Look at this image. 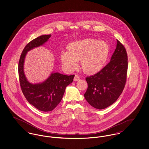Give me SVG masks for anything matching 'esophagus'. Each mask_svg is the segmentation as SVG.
<instances>
[{
	"instance_id": "obj_1",
	"label": "esophagus",
	"mask_w": 149,
	"mask_h": 149,
	"mask_svg": "<svg viewBox=\"0 0 149 149\" xmlns=\"http://www.w3.org/2000/svg\"><path fill=\"white\" fill-rule=\"evenodd\" d=\"M79 79H80L79 76L78 75H75V77L74 78V81H78Z\"/></svg>"
}]
</instances>
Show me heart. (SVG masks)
Returning <instances> with one entry per match:
<instances>
[{"instance_id":"obj_1","label":"heart","mask_w":149,"mask_h":149,"mask_svg":"<svg viewBox=\"0 0 149 149\" xmlns=\"http://www.w3.org/2000/svg\"><path fill=\"white\" fill-rule=\"evenodd\" d=\"M109 46L106 42L94 38H86L70 43L68 52H63L61 60L64 67L72 71L78 67L81 60L83 70L88 74L100 71L106 63Z\"/></svg>"}]
</instances>
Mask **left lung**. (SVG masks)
I'll use <instances>...</instances> for the list:
<instances>
[{
	"label": "left lung",
	"mask_w": 149,
	"mask_h": 149,
	"mask_svg": "<svg viewBox=\"0 0 149 149\" xmlns=\"http://www.w3.org/2000/svg\"><path fill=\"white\" fill-rule=\"evenodd\" d=\"M117 42L110 62L100 71L85 78L88 86L84 97L92 106L98 109H104L114 103L126 83L127 54L118 40Z\"/></svg>",
	"instance_id": "obj_1"
}]
</instances>
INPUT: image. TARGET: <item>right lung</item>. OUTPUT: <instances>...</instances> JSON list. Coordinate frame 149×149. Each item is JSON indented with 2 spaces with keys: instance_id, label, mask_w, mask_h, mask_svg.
<instances>
[{
  "instance_id": "1",
  "label": "right lung",
  "mask_w": 149,
  "mask_h": 149,
  "mask_svg": "<svg viewBox=\"0 0 149 149\" xmlns=\"http://www.w3.org/2000/svg\"><path fill=\"white\" fill-rule=\"evenodd\" d=\"M51 35L39 36L25 46L18 63V75L22 91L29 103L40 111H52L63 98L66 87L73 81L74 75H66L58 72L52 73L41 84H32L27 80L23 71L24 58L27 52L46 42Z\"/></svg>"
}]
</instances>
